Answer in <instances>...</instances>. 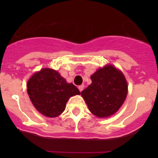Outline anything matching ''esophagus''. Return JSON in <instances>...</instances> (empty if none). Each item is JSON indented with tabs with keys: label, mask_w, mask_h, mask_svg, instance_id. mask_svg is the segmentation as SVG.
<instances>
[{
	"label": "esophagus",
	"mask_w": 158,
	"mask_h": 158,
	"mask_svg": "<svg viewBox=\"0 0 158 158\" xmlns=\"http://www.w3.org/2000/svg\"><path fill=\"white\" fill-rule=\"evenodd\" d=\"M84 87H85V86H84V85H81L78 86V89H79V91L81 92L82 90H83V89H84Z\"/></svg>",
	"instance_id": "34e87169"
}]
</instances>
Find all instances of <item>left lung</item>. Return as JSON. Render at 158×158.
<instances>
[{
	"label": "left lung",
	"mask_w": 158,
	"mask_h": 158,
	"mask_svg": "<svg viewBox=\"0 0 158 158\" xmlns=\"http://www.w3.org/2000/svg\"><path fill=\"white\" fill-rule=\"evenodd\" d=\"M92 84L81 92L89 111L99 118H107L118 111L127 95L123 73L111 65L97 69L91 76Z\"/></svg>",
	"instance_id": "left-lung-1"
}]
</instances>
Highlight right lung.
I'll list each match as a JSON object with an SVG mask.
<instances>
[{"mask_svg":"<svg viewBox=\"0 0 158 158\" xmlns=\"http://www.w3.org/2000/svg\"><path fill=\"white\" fill-rule=\"evenodd\" d=\"M27 88L36 110L50 118L61 115L71 96L81 93L72 83H67L59 73L49 68L34 73L27 81Z\"/></svg>","mask_w":158,"mask_h":158,"instance_id":"add662e5","label":"right lung"}]
</instances>
